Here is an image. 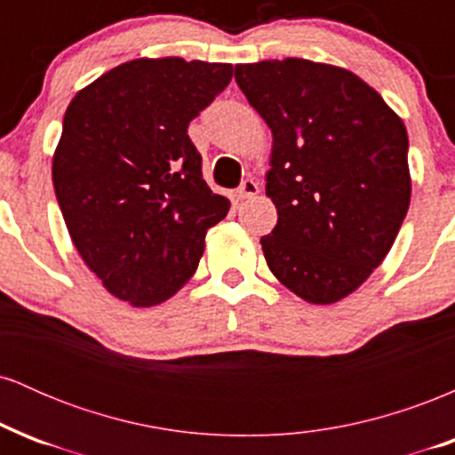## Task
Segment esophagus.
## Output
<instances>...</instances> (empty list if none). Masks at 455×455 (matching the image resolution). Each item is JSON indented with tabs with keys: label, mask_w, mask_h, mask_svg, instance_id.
<instances>
[{
	"label": "esophagus",
	"mask_w": 455,
	"mask_h": 455,
	"mask_svg": "<svg viewBox=\"0 0 455 455\" xmlns=\"http://www.w3.org/2000/svg\"><path fill=\"white\" fill-rule=\"evenodd\" d=\"M259 195V184L254 180H245L242 186H239V190H237V196H239V201H243V198H252V196H257Z\"/></svg>",
	"instance_id": "esophagus-1"
}]
</instances>
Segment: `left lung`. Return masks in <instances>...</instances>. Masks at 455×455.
<instances>
[{
	"instance_id": "8db88e82",
	"label": "left lung",
	"mask_w": 455,
	"mask_h": 455,
	"mask_svg": "<svg viewBox=\"0 0 455 455\" xmlns=\"http://www.w3.org/2000/svg\"><path fill=\"white\" fill-rule=\"evenodd\" d=\"M235 81L274 137L267 267L307 304H336L383 263L409 212L404 122L340 66L286 57L235 66Z\"/></svg>"
}]
</instances>
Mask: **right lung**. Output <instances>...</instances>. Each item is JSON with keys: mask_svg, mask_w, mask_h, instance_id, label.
<instances>
[{"mask_svg": "<svg viewBox=\"0 0 455 455\" xmlns=\"http://www.w3.org/2000/svg\"><path fill=\"white\" fill-rule=\"evenodd\" d=\"M231 64L139 57L72 98L53 186L72 243L104 289L162 304L195 275L231 201L213 195L188 124L231 83Z\"/></svg>", "mask_w": 455, "mask_h": 455, "instance_id": "add662e5", "label": "right lung"}]
</instances>
